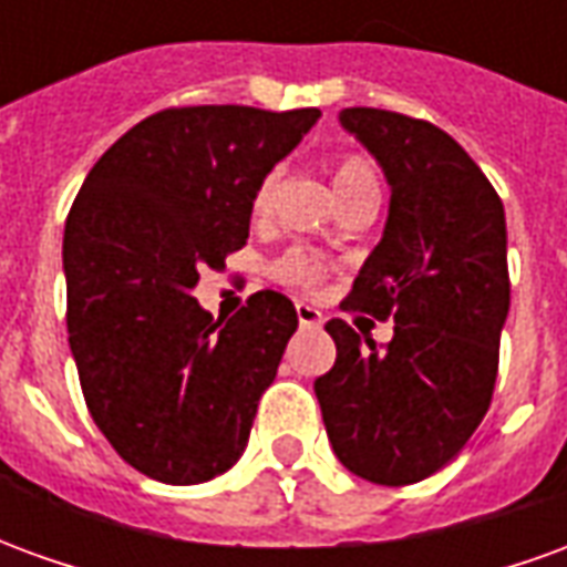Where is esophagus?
Returning a JSON list of instances; mask_svg holds the SVG:
<instances>
[{"label": "esophagus", "instance_id": "34e87169", "mask_svg": "<svg viewBox=\"0 0 567 567\" xmlns=\"http://www.w3.org/2000/svg\"><path fill=\"white\" fill-rule=\"evenodd\" d=\"M297 321H300V328H321L324 316L316 307H309V303H297Z\"/></svg>", "mask_w": 567, "mask_h": 567}]
</instances>
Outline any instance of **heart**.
<instances>
[{"label":"heart","mask_w":567,"mask_h":567,"mask_svg":"<svg viewBox=\"0 0 567 567\" xmlns=\"http://www.w3.org/2000/svg\"><path fill=\"white\" fill-rule=\"evenodd\" d=\"M331 185L333 194L340 199V206H352V203H377L380 199V175L377 166L364 157V154H343L337 157L331 166ZM276 187H279V173H267L260 178L258 190L251 197V212L255 215H267L272 197H276ZM324 260L312 251L295 248L288 251L279 264H276V276L291 288L300 291H312L319 288L324 279Z\"/></svg>","instance_id":"b5f03b06"}]
</instances>
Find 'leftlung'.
<instances>
[{
  "label": "left lung",
  "mask_w": 567,
  "mask_h": 567,
  "mask_svg": "<svg viewBox=\"0 0 567 567\" xmlns=\"http://www.w3.org/2000/svg\"><path fill=\"white\" fill-rule=\"evenodd\" d=\"M343 124L392 187L380 246L343 309L394 319L380 349L343 319L316 398L337 458L361 480L410 486L437 474L492 404L511 309L504 203L471 154L427 121L343 109Z\"/></svg>",
  "instance_id": "obj_1"
}]
</instances>
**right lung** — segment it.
<instances>
[{"mask_svg":"<svg viewBox=\"0 0 567 567\" xmlns=\"http://www.w3.org/2000/svg\"><path fill=\"white\" fill-rule=\"evenodd\" d=\"M319 109H163L84 178L63 234L69 349L105 440L140 474L194 486L234 467L297 309L258 291L234 319L194 297L248 239L260 178Z\"/></svg>","mask_w":567,"mask_h":567,"instance_id":"add662e5","label":"right lung"}]
</instances>
